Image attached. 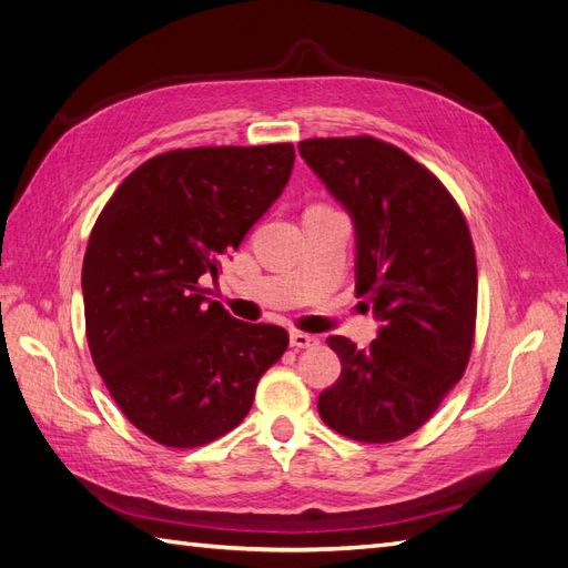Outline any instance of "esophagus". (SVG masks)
Here are the masks:
<instances>
[{"label":"esophagus","instance_id":"obj_1","mask_svg":"<svg viewBox=\"0 0 568 568\" xmlns=\"http://www.w3.org/2000/svg\"><path fill=\"white\" fill-rule=\"evenodd\" d=\"M288 341H291V346H294V348H315L317 343H320V338H317V336H313V334H303V332H291Z\"/></svg>","mask_w":568,"mask_h":568}]
</instances>
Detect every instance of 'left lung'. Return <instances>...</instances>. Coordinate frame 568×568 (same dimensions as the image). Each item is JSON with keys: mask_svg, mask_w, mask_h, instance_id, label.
<instances>
[{"mask_svg": "<svg viewBox=\"0 0 568 568\" xmlns=\"http://www.w3.org/2000/svg\"><path fill=\"white\" fill-rule=\"evenodd\" d=\"M298 151L353 217L355 291L382 322L369 348L326 338L341 376L320 393V417L359 443L400 440L469 363L478 280L467 220L432 170L376 136H320Z\"/></svg>", "mask_w": 568, "mask_h": 568, "instance_id": "1", "label": "left lung"}]
</instances>
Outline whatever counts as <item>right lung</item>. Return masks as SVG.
<instances>
[{
	"instance_id": "1",
	"label": "right lung",
	"mask_w": 568,
	"mask_h": 568,
	"mask_svg": "<svg viewBox=\"0 0 568 568\" xmlns=\"http://www.w3.org/2000/svg\"><path fill=\"white\" fill-rule=\"evenodd\" d=\"M294 159V144L165 151L94 222L82 263L90 353L123 415L165 448L242 424L288 346L286 329L234 320L203 282L280 199Z\"/></svg>"
}]
</instances>
